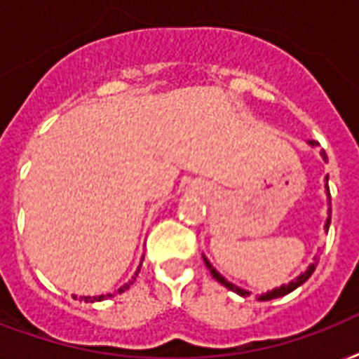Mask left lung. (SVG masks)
<instances>
[{
	"mask_svg": "<svg viewBox=\"0 0 359 359\" xmlns=\"http://www.w3.org/2000/svg\"><path fill=\"white\" fill-rule=\"evenodd\" d=\"M311 144H313V147H314V144H316V143H314V141H311ZM322 156H324V160H325V158H327L324 150H322ZM330 220H332V218H327V224H325V228H330ZM205 265L209 267L210 275H212V277H215L216 280H218V283L224 284V286H226V288H228V290H231V292H235V294H239V295H246V294H248V292H245V290L237 288V286H233V284H231V283H228V280H226V278H224L222 275H220V273H218V271H216L215 267H212V265L209 264V262H207V259H205ZM316 265H318V258L314 259V264L309 265V269L305 271L303 275H299V277L295 278V280H292V283H290V284H284V286H280V288H277V290H273V292H267V294L259 295V299H262V301H269V299H275V297H283V295L290 294V292H294V290L297 288V286H301V284L305 283V280H309V277H311V275H313V273H314V269H316Z\"/></svg>",
	"mask_w": 359,
	"mask_h": 359,
	"instance_id": "obj_1",
	"label": "left lung"
}]
</instances>
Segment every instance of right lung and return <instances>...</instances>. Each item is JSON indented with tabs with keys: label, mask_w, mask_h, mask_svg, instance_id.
Here are the masks:
<instances>
[{
	"label": "right lung",
	"mask_w": 359,
	"mask_h": 359,
	"mask_svg": "<svg viewBox=\"0 0 359 359\" xmlns=\"http://www.w3.org/2000/svg\"><path fill=\"white\" fill-rule=\"evenodd\" d=\"M137 273H139V269H137ZM137 273H135V277H137ZM135 277H133V280H135ZM133 280H130V283L128 284H124V286H122V288L118 290V294H122V292H126V290L130 288V284H133ZM111 295L113 294H107V295H100V297H92V299H90V297H84V301H101V299H105V297H111Z\"/></svg>",
	"instance_id": "obj_1"
}]
</instances>
